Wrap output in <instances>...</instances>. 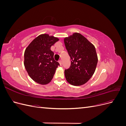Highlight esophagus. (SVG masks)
<instances>
[{"label": "esophagus", "mask_w": 126, "mask_h": 126, "mask_svg": "<svg viewBox=\"0 0 126 126\" xmlns=\"http://www.w3.org/2000/svg\"><path fill=\"white\" fill-rule=\"evenodd\" d=\"M59 64H60V66H62V60H59Z\"/></svg>", "instance_id": "34e87169"}]
</instances>
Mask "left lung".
<instances>
[{"label": "left lung", "mask_w": 126, "mask_h": 126, "mask_svg": "<svg viewBox=\"0 0 126 126\" xmlns=\"http://www.w3.org/2000/svg\"><path fill=\"white\" fill-rule=\"evenodd\" d=\"M71 64L64 70L67 81L74 86L85 84L96 70L98 57L94 46L80 33H74L64 39Z\"/></svg>", "instance_id": "1"}]
</instances>
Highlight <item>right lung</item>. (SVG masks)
Wrapping results in <instances>:
<instances>
[{
    "mask_svg": "<svg viewBox=\"0 0 126 126\" xmlns=\"http://www.w3.org/2000/svg\"><path fill=\"white\" fill-rule=\"evenodd\" d=\"M57 38L43 34L36 37L26 49L24 66L33 80L41 85L47 84L54 77L56 68L60 64L54 58L50 48Z\"/></svg>",
    "mask_w": 126,
    "mask_h": 126,
    "instance_id": "add662e5",
    "label": "right lung"
}]
</instances>
